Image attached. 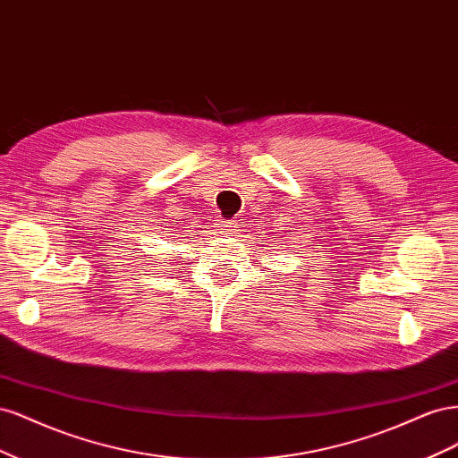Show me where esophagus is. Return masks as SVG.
Instances as JSON below:
<instances>
[{
  "instance_id": "obj_1",
  "label": "esophagus",
  "mask_w": 458,
  "mask_h": 458,
  "mask_svg": "<svg viewBox=\"0 0 458 458\" xmlns=\"http://www.w3.org/2000/svg\"><path fill=\"white\" fill-rule=\"evenodd\" d=\"M219 229H221V233H225V234H231L233 231H234V227H237V224H233L231 219H225V221H219Z\"/></svg>"
}]
</instances>
